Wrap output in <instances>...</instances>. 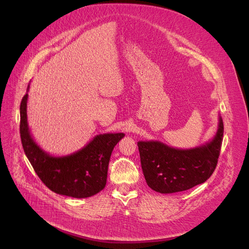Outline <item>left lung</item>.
Listing matches in <instances>:
<instances>
[{
    "instance_id": "obj_1",
    "label": "left lung",
    "mask_w": 249,
    "mask_h": 249,
    "mask_svg": "<svg viewBox=\"0 0 249 249\" xmlns=\"http://www.w3.org/2000/svg\"><path fill=\"white\" fill-rule=\"evenodd\" d=\"M223 133V120L219 115L215 136L200 146L180 149L156 140L137 142L148 187L158 193L173 194L203 184L215 171Z\"/></svg>"
}]
</instances>
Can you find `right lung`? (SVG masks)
Listing matches in <instances>:
<instances>
[{
  "mask_svg": "<svg viewBox=\"0 0 249 249\" xmlns=\"http://www.w3.org/2000/svg\"><path fill=\"white\" fill-rule=\"evenodd\" d=\"M28 90L29 85L20 105V135L24 152L39 178L52 192L71 198H89L101 192L107 182L112 151L125 134H99L71 154L50 155L37 144L30 133Z\"/></svg>",
  "mask_w": 249,
  "mask_h": 249,
  "instance_id": "obj_1",
  "label": "right lung"
}]
</instances>
